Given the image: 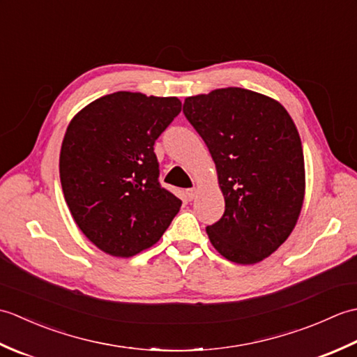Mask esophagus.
I'll return each mask as SVG.
<instances>
[{"instance_id":"1","label":"esophagus","mask_w":357,"mask_h":357,"mask_svg":"<svg viewBox=\"0 0 357 357\" xmlns=\"http://www.w3.org/2000/svg\"><path fill=\"white\" fill-rule=\"evenodd\" d=\"M185 195H187L188 199H195L196 195H198V190H196V188H188V190L185 192Z\"/></svg>"}]
</instances>
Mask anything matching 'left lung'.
Here are the masks:
<instances>
[{
  "label": "left lung",
  "mask_w": 357,
  "mask_h": 357,
  "mask_svg": "<svg viewBox=\"0 0 357 357\" xmlns=\"http://www.w3.org/2000/svg\"><path fill=\"white\" fill-rule=\"evenodd\" d=\"M184 115L207 144L225 199L222 218L207 227L216 252L252 265L290 236L305 196L298 128L279 101L241 87L188 96Z\"/></svg>",
  "instance_id": "left-lung-1"
}]
</instances>
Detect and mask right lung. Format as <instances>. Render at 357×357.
<instances>
[{
  "instance_id": "right-lung-1",
  "label": "right lung",
  "mask_w": 357,
  "mask_h": 357,
  "mask_svg": "<svg viewBox=\"0 0 357 357\" xmlns=\"http://www.w3.org/2000/svg\"><path fill=\"white\" fill-rule=\"evenodd\" d=\"M181 107L176 96L115 92L72 118L59 178L75 222L101 252L132 257L153 247L179 211L158 183L153 146Z\"/></svg>"
}]
</instances>
